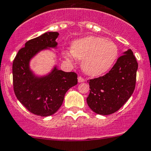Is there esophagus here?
I'll return each instance as SVG.
<instances>
[{"label":"esophagus","mask_w":151,"mask_h":151,"mask_svg":"<svg viewBox=\"0 0 151 151\" xmlns=\"http://www.w3.org/2000/svg\"><path fill=\"white\" fill-rule=\"evenodd\" d=\"M85 80L83 78V77H82L81 76L78 77V82H85Z\"/></svg>","instance_id":"1"}]
</instances>
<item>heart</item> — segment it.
<instances>
[{"mask_svg": "<svg viewBox=\"0 0 151 151\" xmlns=\"http://www.w3.org/2000/svg\"><path fill=\"white\" fill-rule=\"evenodd\" d=\"M71 52H66L65 57L72 61L74 56L82 60V67L86 74L98 76L111 68L118 56V47L105 38L89 36L75 41Z\"/></svg>", "mask_w": 151, "mask_h": 151, "instance_id": "obj_1", "label": "heart"}]
</instances>
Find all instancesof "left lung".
I'll return each instance as SVG.
<instances>
[{"mask_svg":"<svg viewBox=\"0 0 151 151\" xmlns=\"http://www.w3.org/2000/svg\"><path fill=\"white\" fill-rule=\"evenodd\" d=\"M138 63L131 49L119 57L107 74L89 82V107L98 114L109 115L121 109L134 92Z\"/></svg>","mask_w":151,"mask_h":151,"instance_id":"obj_1","label":"left lung"}]
</instances>
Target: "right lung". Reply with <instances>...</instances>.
<instances>
[{
  "label": "right lung",
  "mask_w": 151,
  "mask_h": 151,
  "mask_svg": "<svg viewBox=\"0 0 151 151\" xmlns=\"http://www.w3.org/2000/svg\"><path fill=\"white\" fill-rule=\"evenodd\" d=\"M58 36L56 32H48L29 40L13 61V87L17 99L29 112L41 116L55 114L67 90L77 84L75 72H65L55 67L49 75L37 78L29 70L30 58L42 49L56 46Z\"/></svg>",
  "instance_id": "right-lung-1"
}]
</instances>
